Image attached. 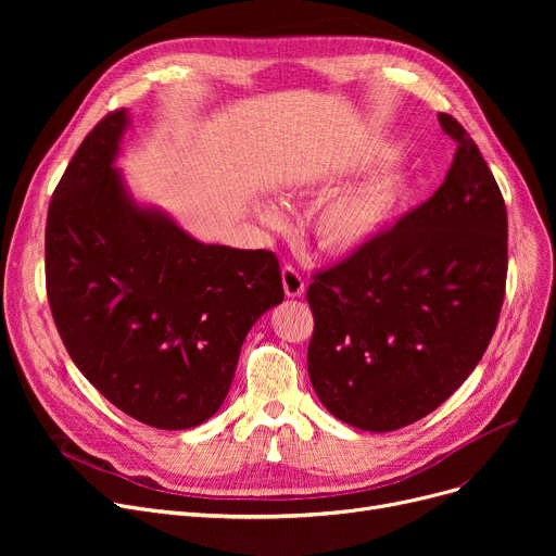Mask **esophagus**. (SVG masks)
Segmentation results:
<instances>
[{
  "instance_id": "1",
  "label": "esophagus",
  "mask_w": 556,
  "mask_h": 556,
  "mask_svg": "<svg viewBox=\"0 0 556 556\" xmlns=\"http://www.w3.org/2000/svg\"><path fill=\"white\" fill-rule=\"evenodd\" d=\"M281 281H283V293L288 298H302L304 295V277L298 268L293 266H283L281 270Z\"/></svg>"
}]
</instances>
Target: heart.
<instances>
[{"label": "heart", "instance_id": "heart-1", "mask_svg": "<svg viewBox=\"0 0 556 556\" xmlns=\"http://www.w3.org/2000/svg\"><path fill=\"white\" fill-rule=\"evenodd\" d=\"M390 157L392 151L383 149L369 155L365 164ZM403 193L405 182L399 173H381L361 187L331 198L313 220V231L319 248L342 254L369 243L392 220ZM258 216L268 225H277L281 220V214L273 204H258Z\"/></svg>", "mask_w": 556, "mask_h": 556}]
</instances>
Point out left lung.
Segmentation results:
<instances>
[{
  "mask_svg": "<svg viewBox=\"0 0 556 556\" xmlns=\"http://www.w3.org/2000/svg\"><path fill=\"white\" fill-rule=\"evenodd\" d=\"M440 124L457 141L442 187L306 290L313 390L369 432L440 407L480 363L505 302V198L455 116Z\"/></svg>",
  "mask_w": 556,
  "mask_h": 556,
  "instance_id": "1",
  "label": "left lung"
}]
</instances>
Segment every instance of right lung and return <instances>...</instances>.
I'll return each mask as SVG.
<instances>
[{"label":"right lung","mask_w":556,"mask_h":556,"mask_svg":"<svg viewBox=\"0 0 556 556\" xmlns=\"http://www.w3.org/2000/svg\"><path fill=\"white\" fill-rule=\"evenodd\" d=\"M114 110L83 139L49 202L47 298L67 354L112 405L160 430L223 405L248 331L283 302L270 250L204 245L141 210L112 166Z\"/></svg>","instance_id":"right-lung-1"}]
</instances>
